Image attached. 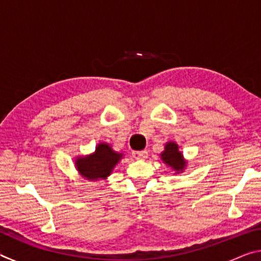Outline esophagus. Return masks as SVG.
Masks as SVG:
<instances>
[{
    "label": "esophagus",
    "instance_id": "esophagus-1",
    "mask_svg": "<svg viewBox=\"0 0 261 261\" xmlns=\"http://www.w3.org/2000/svg\"><path fill=\"white\" fill-rule=\"evenodd\" d=\"M132 155H134V158L137 159V160H144V159L147 158L148 154L146 149H143V151H135L132 153Z\"/></svg>",
    "mask_w": 261,
    "mask_h": 261
}]
</instances>
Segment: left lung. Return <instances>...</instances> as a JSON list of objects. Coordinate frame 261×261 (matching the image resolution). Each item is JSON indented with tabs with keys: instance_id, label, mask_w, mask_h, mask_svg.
<instances>
[{
	"instance_id": "obj_1",
	"label": "left lung",
	"mask_w": 261,
	"mask_h": 261,
	"mask_svg": "<svg viewBox=\"0 0 261 261\" xmlns=\"http://www.w3.org/2000/svg\"><path fill=\"white\" fill-rule=\"evenodd\" d=\"M161 160L169 166L171 169L176 171V174L182 173L187 167V161L184 160L182 152L178 151V145L174 141H169L166 144L165 151L161 154Z\"/></svg>"
}]
</instances>
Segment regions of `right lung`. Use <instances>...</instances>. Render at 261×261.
Wrapping results in <instances>:
<instances>
[{
  "mask_svg": "<svg viewBox=\"0 0 261 261\" xmlns=\"http://www.w3.org/2000/svg\"><path fill=\"white\" fill-rule=\"evenodd\" d=\"M122 156L123 154L115 152L109 144L100 143L94 153L86 156H78L74 166L79 174L86 179H106L112 174L114 167Z\"/></svg>",
  "mask_w": 261,
  "mask_h": 261,
  "instance_id": "right-lung-1",
  "label": "right lung"
}]
</instances>
